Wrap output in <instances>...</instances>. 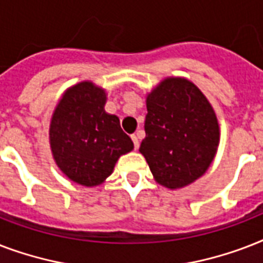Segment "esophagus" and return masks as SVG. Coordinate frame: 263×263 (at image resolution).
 <instances>
[{
	"mask_svg": "<svg viewBox=\"0 0 263 263\" xmlns=\"http://www.w3.org/2000/svg\"><path fill=\"white\" fill-rule=\"evenodd\" d=\"M131 139H132V142H134V147L135 148L139 147V139H138V136H136L135 134H134V135H131Z\"/></svg>",
	"mask_w": 263,
	"mask_h": 263,
	"instance_id": "34e87169",
	"label": "esophagus"
}]
</instances>
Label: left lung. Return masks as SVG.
I'll use <instances>...</instances> for the list:
<instances>
[{"mask_svg":"<svg viewBox=\"0 0 263 263\" xmlns=\"http://www.w3.org/2000/svg\"><path fill=\"white\" fill-rule=\"evenodd\" d=\"M146 138L139 152L153 176L168 188L191 184L216 156L220 128L213 107L195 84L169 78L146 99Z\"/></svg>","mask_w":263,"mask_h":263,"instance_id":"1","label":"left lung"}]
</instances>
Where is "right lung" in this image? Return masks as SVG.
Instances as JSON below:
<instances>
[{
    "label": "right lung",
    "mask_w": 263,
    "mask_h": 263,
    "mask_svg": "<svg viewBox=\"0 0 263 263\" xmlns=\"http://www.w3.org/2000/svg\"><path fill=\"white\" fill-rule=\"evenodd\" d=\"M105 102L102 88L83 82L64 94L51 119L49 135L55 164L86 187L102 183L119 157L134 148L119 117L105 111Z\"/></svg>",
    "instance_id": "obj_1"
}]
</instances>
